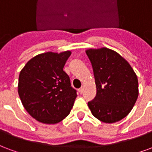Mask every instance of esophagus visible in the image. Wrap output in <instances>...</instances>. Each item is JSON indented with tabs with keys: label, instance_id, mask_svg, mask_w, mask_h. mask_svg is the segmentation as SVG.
Returning <instances> with one entry per match:
<instances>
[{
	"label": "esophagus",
	"instance_id": "esophagus-1",
	"mask_svg": "<svg viewBox=\"0 0 152 152\" xmlns=\"http://www.w3.org/2000/svg\"><path fill=\"white\" fill-rule=\"evenodd\" d=\"M79 92H80V94H82L83 92H84V88H83V87H81V88H80V89H79Z\"/></svg>",
	"mask_w": 152,
	"mask_h": 152
}]
</instances>
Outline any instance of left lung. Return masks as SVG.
<instances>
[{
	"label": "left lung",
	"mask_w": 152,
	"mask_h": 152,
	"mask_svg": "<svg viewBox=\"0 0 152 152\" xmlns=\"http://www.w3.org/2000/svg\"><path fill=\"white\" fill-rule=\"evenodd\" d=\"M91 62L97 94L88 102L93 115L115 123L127 115L137 101L138 81L126 60L107 48L86 50Z\"/></svg>",
	"instance_id": "8db88e82"
}]
</instances>
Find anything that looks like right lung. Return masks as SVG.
<instances>
[{"label": "right lung", "instance_id": "1", "mask_svg": "<svg viewBox=\"0 0 152 152\" xmlns=\"http://www.w3.org/2000/svg\"><path fill=\"white\" fill-rule=\"evenodd\" d=\"M70 51L38 54L29 60L18 77L22 103L31 116L45 124H56L68 115L76 90L63 67Z\"/></svg>", "mask_w": 152, "mask_h": 152}]
</instances>
